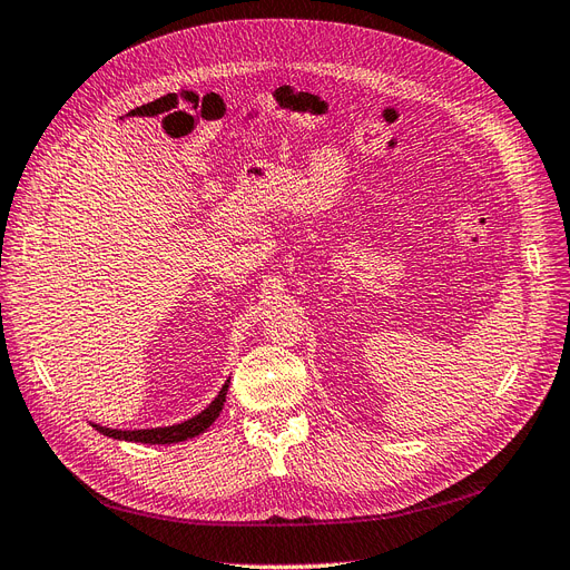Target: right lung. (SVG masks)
I'll use <instances>...</instances> for the list:
<instances>
[{"instance_id": "add662e5", "label": "right lung", "mask_w": 570, "mask_h": 570, "mask_svg": "<svg viewBox=\"0 0 570 570\" xmlns=\"http://www.w3.org/2000/svg\"><path fill=\"white\" fill-rule=\"evenodd\" d=\"M228 385H230V377L226 381V385L220 387V392L216 394V400L202 409L197 416L187 419L183 423H174V425H161V428H137V430H120V428H107V425H99L92 423L90 425L97 430V433L107 435L111 440H124V442H142V444H176V442H185V440H193L197 435H202L206 428H209L223 409V402H226V394H228Z\"/></svg>"}]
</instances>
